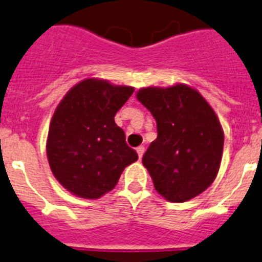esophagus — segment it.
Masks as SVG:
<instances>
[{
  "instance_id": "obj_1",
  "label": "esophagus",
  "mask_w": 262,
  "mask_h": 262,
  "mask_svg": "<svg viewBox=\"0 0 262 262\" xmlns=\"http://www.w3.org/2000/svg\"><path fill=\"white\" fill-rule=\"evenodd\" d=\"M136 151H137V156H139V158H140V160H141V157H143V154H144V151H146V148H144V147H143V146H140V147H137Z\"/></svg>"
}]
</instances>
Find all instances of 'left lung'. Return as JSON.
I'll list each match as a JSON object with an SVG mask.
<instances>
[{"mask_svg": "<svg viewBox=\"0 0 262 262\" xmlns=\"http://www.w3.org/2000/svg\"><path fill=\"white\" fill-rule=\"evenodd\" d=\"M137 100L152 114L158 136L143 156L156 190L185 203L215 180L224 151V130L212 106L194 87H143Z\"/></svg>", "mask_w": 262, "mask_h": 262, "instance_id": "1", "label": "left lung"}]
</instances>
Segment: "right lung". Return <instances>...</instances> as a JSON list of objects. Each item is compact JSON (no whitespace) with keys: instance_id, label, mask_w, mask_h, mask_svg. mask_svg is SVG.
<instances>
[{"instance_id":"add662e5","label":"right lung","mask_w":262,"mask_h":262,"mask_svg":"<svg viewBox=\"0 0 262 262\" xmlns=\"http://www.w3.org/2000/svg\"><path fill=\"white\" fill-rule=\"evenodd\" d=\"M133 92L130 86L89 77L72 87L55 108L48 129V164L72 194L100 199L139 158L114 119Z\"/></svg>"}]
</instances>
